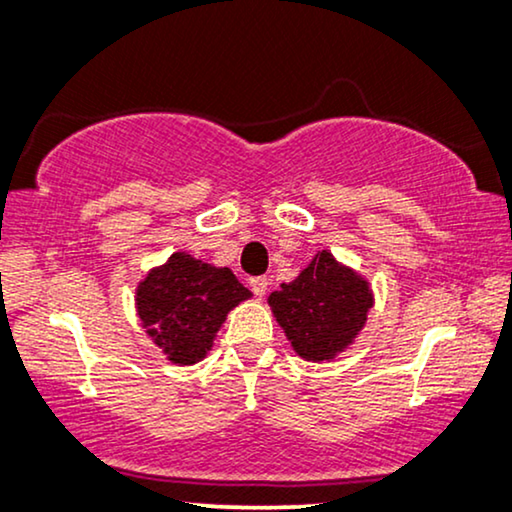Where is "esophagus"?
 Returning <instances> with one entry per match:
<instances>
[{
    "label": "esophagus",
    "mask_w": 512,
    "mask_h": 512,
    "mask_svg": "<svg viewBox=\"0 0 512 512\" xmlns=\"http://www.w3.org/2000/svg\"><path fill=\"white\" fill-rule=\"evenodd\" d=\"M250 288H252V293H255L257 297H262L264 293H267V288H269V278L267 276H252L250 278Z\"/></svg>",
    "instance_id": "34e87169"
}]
</instances>
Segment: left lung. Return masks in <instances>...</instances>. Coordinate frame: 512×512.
Returning <instances> with one entry per match:
<instances>
[{
  "label": "left lung",
  "mask_w": 512,
  "mask_h": 512,
  "mask_svg": "<svg viewBox=\"0 0 512 512\" xmlns=\"http://www.w3.org/2000/svg\"><path fill=\"white\" fill-rule=\"evenodd\" d=\"M269 307L302 359L328 361L364 328L373 293L366 278L321 250L295 281L269 295Z\"/></svg>",
  "instance_id": "1"
}]
</instances>
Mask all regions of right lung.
<instances>
[{
    "instance_id": "right-lung-1",
    "label": "right lung",
    "mask_w": 512,
    "mask_h": 512,
    "mask_svg": "<svg viewBox=\"0 0 512 512\" xmlns=\"http://www.w3.org/2000/svg\"><path fill=\"white\" fill-rule=\"evenodd\" d=\"M250 295L229 267L174 252L137 286V314L172 364L191 366L210 352L226 314Z\"/></svg>"
}]
</instances>
